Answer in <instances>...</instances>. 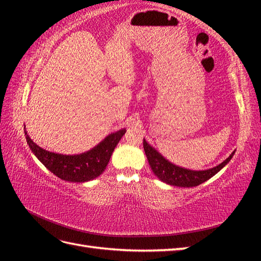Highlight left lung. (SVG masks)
I'll return each instance as SVG.
<instances>
[{
  "mask_svg": "<svg viewBox=\"0 0 261 261\" xmlns=\"http://www.w3.org/2000/svg\"><path fill=\"white\" fill-rule=\"evenodd\" d=\"M143 149H145V153L147 156L148 163L151 167L152 173L160 180L166 182V184L178 187H195L202 184V182L206 181L211 177L218 174L230 162L236 152H232L223 163L215 166L213 168L206 170H192L171 164L162 153H159L156 149L149 145L145 139H143Z\"/></svg>",
  "mask_w": 261,
  "mask_h": 261,
  "instance_id": "1",
  "label": "left lung"
}]
</instances>
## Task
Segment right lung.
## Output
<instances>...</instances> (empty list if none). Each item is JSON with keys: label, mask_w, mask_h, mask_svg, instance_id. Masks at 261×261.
<instances>
[{"label": "right lung", "mask_w": 261, "mask_h": 261, "mask_svg": "<svg viewBox=\"0 0 261 261\" xmlns=\"http://www.w3.org/2000/svg\"><path fill=\"white\" fill-rule=\"evenodd\" d=\"M125 131V129H121L113 132L88 151L79 154H63L39 147L31 140L24 125L25 139L33 154L53 174L60 179L71 182H85L101 175Z\"/></svg>", "instance_id": "add662e5"}]
</instances>
